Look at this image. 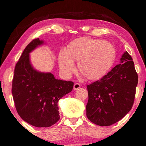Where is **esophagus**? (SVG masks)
<instances>
[{
	"instance_id": "obj_1",
	"label": "esophagus",
	"mask_w": 146,
	"mask_h": 146,
	"mask_svg": "<svg viewBox=\"0 0 146 146\" xmlns=\"http://www.w3.org/2000/svg\"><path fill=\"white\" fill-rule=\"evenodd\" d=\"M80 84H78V83H75L74 84V90H78V88H80Z\"/></svg>"
}]
</instances>
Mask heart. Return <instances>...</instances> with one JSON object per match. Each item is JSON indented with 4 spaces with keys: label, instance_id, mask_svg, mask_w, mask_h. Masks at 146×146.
<instances>
[{
    "label": "heart",
    "instance_id": "heart-1",
    "mask_svg": "<svg viewBox=\"0 0 146 146\" xmlns=\"http://www.w3.org/2000/svg\"><path fill=\"white\" fill-rule=\"evenodd\" d=\"M115 56V48L110 42L81 37L71 41L66 50L60 51L58 60L61 71L66 76L74 71V61H78V66L82 76L95 80L108 72Z\"/></svg>",
    "mask_w": 146,
    "mask_h": 146
}]
</instances>
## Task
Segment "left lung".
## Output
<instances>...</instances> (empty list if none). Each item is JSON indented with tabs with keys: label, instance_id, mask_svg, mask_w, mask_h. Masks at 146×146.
Masks as SVG:
<instances>
[{
	"label": "left lung",
	"instance_id": "8db88e82",
	"mask_svg": "<svg viewBox=\"0 0 146 146\" xmlns=\"http://www.w3.org/2000/svg\"><path fill=\"white\" fill-rule=\"evenodd\" d=\"M107 74L87 86V117L100 126H108L123 118L134 102L138 76L127 52Z\"/></svg>",
	"mask_w": 146,
	"mask_h": 146
}]
</instances>
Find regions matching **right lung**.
<instances>
[{
  "label": "right lung",
  "mask_w": 146,
  "mask_h": 146,
  "mask_svg": "<svg viewBox=\"0 0 146 146\" xmlns=\"http://www.w3.org/2000/svg\"><path fill=\"white\" fill-rule=\"evenodd\" d=\"M42 44L39 38L34 39L24 50L15 68L12 94L23 120L35 127H48L60 119L58 102L72 90L74 82L57 80L51 73L33 68L29 53Z\"/></svg>",
  "instance_id": "1"
}]
</instances>
